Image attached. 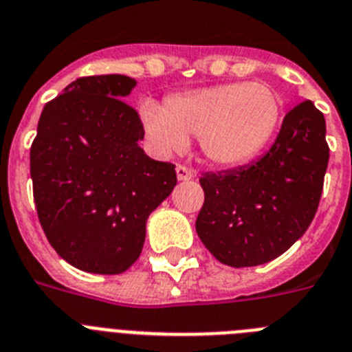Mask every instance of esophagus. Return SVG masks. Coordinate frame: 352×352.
<instances>
[{
    "label": "esophagus",
    "mask_w": 352,
    "mask_h": 352,
    "mask_svg": "<svg viewBox=\"0 0 352 352\" xmlns=\"http://www.w3.org/2000/svg\"><path fill=\"white\" fill-rule=\"evenodd\" d=\"M175 172H177V179H179V180H191V179H193V172H191L189 168L182 166V164H179V166L175 168Z\"/></svg>",
    "instance_id": "esophagus-1"
}]
</instances>
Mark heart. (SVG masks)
<instances>
[{
  "label": "heart",
  "instance_id": "heart-1",
  "mask_svg": "<svg viewBox=\"0 0 352 352\" xmlns=\"http://www.w3.org/2000/svg\"><path fill=\"white\" fill-rule=\"evenodd\" d=\"M138 115L159 152L184 151L188 136H198L209 163L235 168L250 163L273 140L282 100L271 85L234 81L172 94L163 106L143 100Z\"/></svg>",
  "mask_w": 352,
  "mask_h": 352
}]
</instances>
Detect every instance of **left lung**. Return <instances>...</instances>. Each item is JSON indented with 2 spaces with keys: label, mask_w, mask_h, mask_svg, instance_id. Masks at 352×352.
<instances>
[{
  "label": "left lung",
  "mask_w": 352,
  "mask_h": 352,
  "mask_svg": "<svg viewBox=\"0 0 352 352\" xmlns=\"http://www.w3.org/2000/svg\"><path fill=\"white\" fill-rule=\"evenodd\" d=\"M328 159L324 115L305 100L287 113L261 159L201 177L206 200L197 218L201 243L230 267L274 261L310 227Z\"/></svg>",
  "instance_id": "obj_1"
}]
</instances>
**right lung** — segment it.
<instances>
[{
  "instance_id": "add662e5",
  "label": "right lung",
  "mask_w": 352,
  "mask_h": 352,
  "mask_svg": "<svg viewBox=\"0 0 352 352\" xmlns=\"http://www.w3.org/2000/svg\"><path fill=\"white\" fill-rule=\"evenodd\" d=\"M136 79L79 78L42 109L30 151L38 219L70 265L118 274L138 261L146 219L177 184L175 166L143 152Z\"/></svg>"
}]
</instances>
